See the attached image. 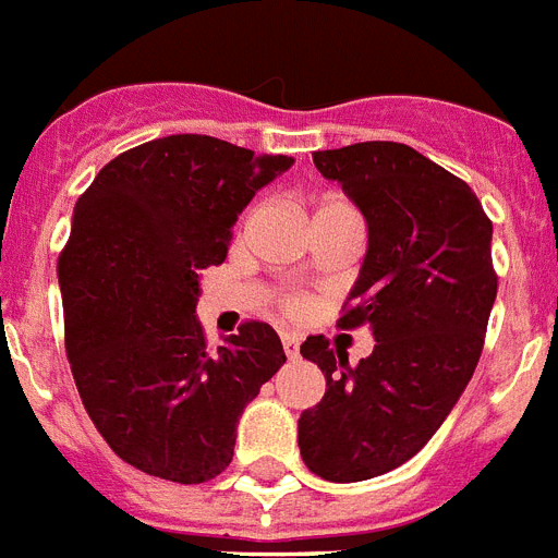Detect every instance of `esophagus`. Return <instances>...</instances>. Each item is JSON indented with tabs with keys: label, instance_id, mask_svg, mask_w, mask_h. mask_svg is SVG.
<instances>
[{
	"label": "esophagus",
	"instance_id": "esophagus-1",
	"mask_svg": "<svg viewBox=\"0 0 558 558\" xmlns=\"http://www.w3.org/2000/svg\"><path fill=\"white\" fill-rule=\"evenodd\" d=\"M282 345L288 360H296L300 356V337H293V333H282Z\"/></svg>",
	"mask_w": 558,
	"mask_h": 558
}]
</instances>
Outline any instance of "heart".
Segmentation results:
<instances>
[{"label": "heart", "instance_id": "heart-1", "mask_svg": "<svg viewBox=\"0 0 558 558\" xmlns=\"http://www.w3.org/2000/svg\"><path fill=\"white\" fill-rule=\"evenodd\" d=\"M316 213H356V209L351 207L349 202L337 198V195H325V198H319V204H316L314 216ZM288 311H291V314H300L302 302H291V305H288Z\"/></svg>", "mask_w": 558, "mask_h": 558}]
</instances>
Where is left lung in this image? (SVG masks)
Returning <instances> with one entry per match:
<instances>
[{
  "label": "left lung",
  "mask_w": 558,
  "mask_h": 558,
  "mask_svg": "<svg viewBox=\"0 0 558 558\" xmlns=\"http://www.w3.org/2000/svg\"><path fill=\"white\" fill-rule=\"evenodd\" d=\"M314 163L368 227L340 325H368L377 345L351 368L323 337L302 342L325 395L296 429L307 470L354 484L417 456L472 380L498 291L493 221L461 178L405 144L365 141Z\"/></svg>",
  "instance_id": "left-lung-1"
}]
</instances>
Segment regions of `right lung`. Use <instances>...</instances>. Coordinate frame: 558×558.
<instances>
[{
    "label": "right lung",
    "instance_id": "obj_1",
    "mask_svg": "<svg viewBox=\"0 0 558 558\" xmlns=\"http://www.w3.org/2000/svg\"><path fill=\"white\" fill-rule=\"evenodd\" d=\"M291 163L169 135L109 160L74 204L60 256L71 374L111 452L146 475H221L244 405L282 368L270 325H242L213 351L195 305L242 209Z\"/></svg>",
    "mask_w": 558,
    "mask_h": 558
}]
</instances>
